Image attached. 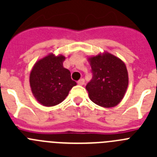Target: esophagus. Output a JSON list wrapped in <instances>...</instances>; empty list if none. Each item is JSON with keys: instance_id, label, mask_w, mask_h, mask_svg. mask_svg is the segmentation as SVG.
Listing matches in <instances>:
<instances>
[{"instance_id": "esophagus-1", "label": "esophagus", "mask_w": 157, "mask_h": 157, "mask_svg": "<svg viewBox=\"0 0 157 157\" xmlns=\"http://www.w3.org/2000/svg\"><path fill=\"white\" fill-rule=\"evenodd\" d=\"M84 83H85V80H84V78H81V79H79L78 81V84L80 86L84 85Z\"/></svg>"}]
</instances>
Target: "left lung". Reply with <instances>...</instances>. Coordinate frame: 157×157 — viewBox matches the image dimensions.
Instances as JSON below:
<instances>
[{
	"instance_id": "left-lung-1",
	"label": "left lung",
	"mask_w": 157,
	"mask_h": 157,
	"mask_svg": "<svg viewBox=\"0 0 157 157\" xmlns=\"http://www.w3.org/2000/svg\"><path fill=\"white\" fill-rule=\"evenodd\" d=\"M93 78L86 86L91 101L104 108H112L123 98L128 86L125 63L110 53L89 58Z\"/></svg>"
}]
</instances>
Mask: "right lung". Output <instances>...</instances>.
Wrapping results in <instances>:
<instances>
[{"instance_id":"obj_1","label":"right lung","mask_w":157,"mask_h":157,"mask_svg":"<svg viewBox=\"0 0 157 157\" xmlns=\"http://www.w3.org/2000/svg\"><path fill=\"white\" fill-rule=\"evenodd\" d=\"M65 57L52 54L40 59L30 72V88L36 99L44 106L61 103L76 82L71 72L63 67Z\"/></svg>"}]
</instances>
